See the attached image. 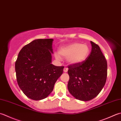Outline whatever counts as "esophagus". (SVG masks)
<instances>
[{
    "label": "esophagus",
    "mask_w": 121,
    "mask_h": 121,
    "mask_svg": "<svg viewBox=\"0 0 121 121\" xmlns=\"http://www.w3.org/2000/svg\"><path fill=\"white\" fill-rule=\"evenodd\" d=\"M68 69L67 68H65L63 69V71H64V72L65 73V72H68Z\"/></svg>",
    "instance_id": "obj_1"
}]
</instances>
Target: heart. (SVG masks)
<instances>
[{"label":"heart","mask_w":121,"mask_h":121,"mask_svg":"<svg viewBox=\"0 0 121 121\" xmlns=\"http://www.w3.org/2000/svg\"><path fill=\"white\" fill-rule=\"evenodd\" d=\"M59 54H55V58L58 60L61 57L67 58L68 63L72 65H78L86 61L90 53V48L86 44L73 43L61 47L59 49Z\"/></svg>","instance_id":"heart-1"}]
</instances>
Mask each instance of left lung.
I'll use <instances>...</instances> for the list:
<instances>
[{
	"instance_id": "8db88e82",
	"label": "left lung",
	"mask_w": 121,
	"mask_h": 121,
	"mask_svg": "<svg viewBox=\"0 0 121 121\" xmlns=\"http://www.w3.org/2000/svg\"><path fill=\"white\" fill-rule=\"evenodd\" d=\"M92 50L82 63L68 66V89L75 99L87 101L98 95L107 78V61L98 44L91 41Z\"/></svg>"
}]
</instances>
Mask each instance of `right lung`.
Here are the masks:
<instances>
[{
  "mask_svg": "<svg viewBox=\"0 0 121 121\" xmlns=\"http://www.w3.org/2000/svg\"><path fill=\"white\" fill-rule=\"evenodd\" d=\"M52 39H35L26 45L18 54L15 71L18 86L32 100L47 98L62 74L64 67L51 64Z\"/></svg>",
  "mask_w": 121,
  "mask_h": 121,
  "instance_id": "obj_1",
  "label": "right lung"
}]
</instances>
